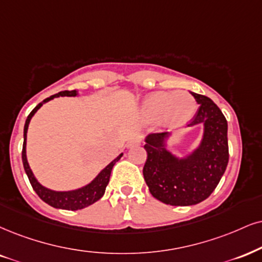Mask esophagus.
Instances as JSON below:
<instances>
[{
    "label": "esophagus",
    "mask_w": 262,
    "mask_h": 262,
    "mask_svg": "<svg viewBox=\"0 0 262 262\" xmlns=\"http://www.w3.org/2000/svg\"><path fill=\"white\" fill-rule=\"evenodd\" d=\"M140 144H141V140H138V138H132V140L127 142V148L140 146Z\"/></svg>",
    "instance_id": "esophagus-1"
}]
</instances>
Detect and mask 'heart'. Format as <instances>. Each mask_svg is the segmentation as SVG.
<instances>
[{"mask_svg": "<svg viewBox=\"0 0 262 262\" xmlns=\"http://www.w3.org/2000/svg\"><path fill=\"white\" fill-rule=\"evenodd\" d=\"M198 104L186 91H158L148 95L141 103V114L148 121L158 119L163 130H175L186 125L194 116Z\"/></svg>", "mask_w": 262, "mask_h": 262, "instance_id": "1", "label": "heart"}]
</instances>
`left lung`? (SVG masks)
I'll use <instances>...</instances> for the list:
<instances>
[{
  "instance_id": "left-lung-1",
  "label": "left lung",
  "mask_w": 262,
  "mask_h": 262,
  "mask_svg": "<svg viewBox=\"0 0 262 262\" xmlns=\"http://www.w3.org/2000/svg\"><path fill=\"white\" fill-rule=\"evenodd\" d=\"M199 109L186 128L202 125L196 147L183 156L169 149L172 134L146 137L147 160L143 177L150 194L169 205L189 206L205 200L214 192L228 164L227 120L209 97L190 92Z\"/></svg>"
}]
</instances>
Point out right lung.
<instances>
[{
	"mask_svg": "<svg viewBox=\"0 0 262 262\" xmlns=\"http://www.w3.org/2000/svg\"><path fill=\"white\" fill-rule=\"evenodd\" d=\"M79 95L80 93L77 90H73V91H62L59 93H56V95L48 97V98L43 99L41 103H38V104L32 109V112L27 118V121H25L24 143H23V151H21V159H23V165H24V170L25 172H27L29 181H30L32 188H34L35 192H36V194L40 196L45 203H47L48 205L53 206V208L63 209V210H73V211L74 210L83 209L86 208V206L92 205L93 203H96L97 200L102 198L105 192L106 186H108L109 183L113 166L115 165L116 161L124 156V153L119 154L114 160H112L108 165L103 167V169L98 172V175H97L91 182L87 183V185L80 187V188L70 189V190H54V189L48 188L46 186L41 185V183L38 182V180L35 177L32 170L30 169V165H29L28 158H27V136H28L29 124H30L32 116L36 114V112L41 108L42 105L46 104L47 102L52 101L53 98H57V97H66V96L77 97Z\"/></svg>",
	"mask_w": 262,
	"mask_h": 262,
	"instance_id": "obj_1",
	"label": "right lung"
}]
</instances>
